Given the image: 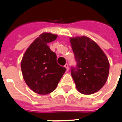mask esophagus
Listing matches in <instances>:
<instances>
[{"mask_svg": "<svg viewBox=\"0 0 122 122\" xmlns=\"http://www.w3.org/2000/svg\"><path fill=\"white\" fill-rule=\"evenodd\" d=\"M65 67L66 68V70H67V71H68V70H69V66H68V64H66V65H65Z\"/></svg>", "mask_w": 122, "mask_h": 122, "instance_id": "obj_1", "label": "esophagus"}]
</instances>
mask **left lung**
<instances>
[{
	"instance_id": "8db88e82",
	"label": "left lung",
	"mask_w": 122,
	"mask_h": 122,
	"mask_svg": "<svg viewBox=\"0 0 122 122\" xmlns=\"http://www.w3.org/2000/svg\"><path fill=\"white\" fill-rule=\"evenodd\" d=\"M77 61L71 74L77 90L84 95L96 93L106 82L109 63L106 55L94 41L86 36L70 38Z\"/></svg>"
}]
</instances>
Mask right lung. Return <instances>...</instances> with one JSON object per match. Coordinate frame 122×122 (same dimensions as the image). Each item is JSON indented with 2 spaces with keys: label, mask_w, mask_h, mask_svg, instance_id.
<instances>
[{
  "label": "right lung",
  "mask_w": 122,
  "mask_h": 122,
  "mask_svg": "<svg viewBox=\"0 0 122 122\" xmlns=\"http://www.w3.org/2000/svg\"><path fill=\"white\" fill-rule=\"evenodd\" d=\"M57 37L51 32L41 34L28 47L21 61L24 81L38 94L47 95L55 90L66 71L57 64L56 54L47 45Z\"/></svg>",
  "instance_id": "obj_1"
}]
</instances>
